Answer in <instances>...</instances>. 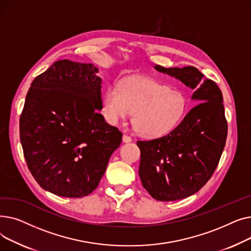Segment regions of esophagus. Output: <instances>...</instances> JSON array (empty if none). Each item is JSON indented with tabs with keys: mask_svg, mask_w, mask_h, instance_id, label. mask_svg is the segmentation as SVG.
<instances>
[{
	"mask_svg": "<svg viewBox=\"0 0 251 251\" xmlns=\"http://www.w3.org/2000/svg\"><path fill=\"white\" fill-rule=\"evenodd\" d=\"M123 141H124L125 143H129V142L132 141V137L127 135V134H124V135H123Z\"/></svg>",
	"mask_w": 251,
	"mask_h": 251,
	"instance_id": "obj_1",
	"label": "esophagus"
}]
</instances>
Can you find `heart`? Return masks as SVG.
<instances>
[{"mask_svg":"<svg viewBox=\"0 0 251 251\" xmlns=\"http://www.w3.org/2000/svg\"><path fill=\"white\" fill-rule=\"evenodd\" d=\"M102 107L111 123H118L134 111L133 123L139 132L159 136L181 120L186 97L178 87L166 86L151 78H133L105 88Z\"/></svg>","mask_w":251,"mask_h":251,"instance_id":"heart-1","label":"heart"}]
</instances>
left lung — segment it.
Listing matches in <instances>:
<instances>
[{
    "label": "left lung",
    "instance_id": "left-lung-1",
    "mask_svg": "<svg viewBox=\"0 0 251 251\" xmlns=\"http://www.w3.org/2000/svg\"><path fill=\"white\" fill-rule=\"evenodd\" d=\"M154 69L194 90L196 105L164 136L138 140L142 186L156 201L185 199L213 176L226 144L228 124L219 86L192 66Z\"/></svg>",
    "mask_w": 251,
    "mask_h": 251
}]
</instances>
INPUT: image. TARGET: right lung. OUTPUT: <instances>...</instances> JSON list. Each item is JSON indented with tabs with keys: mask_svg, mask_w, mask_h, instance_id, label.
Masks as SVG:
<instances>
[{
	"mask_svg": "<svg viewBox=\"0 0 251 251\" xmlns=\"http://www.w3.org/2000/svg\"><path fill=\"white\" fill-rule=\"evenodd\" d=\"M92 64L55 62L34 78L20 116L26 164L39 186L59 196L94 191L122 132L102 109L101 79Z\"/></svg>",
	"mask_w": 251,
	"mask_h": 251,
	"instance_id": "right-lung-1",
	"label": "right lung"
}]
</instances>
